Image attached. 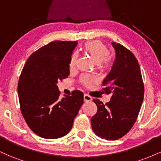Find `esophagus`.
<instances>
[{
  "label": "esophagus",
  "instance_id": "34e87169",
  "mask_svg": "<svg viewBox=\"0 0 161 161\" xmlns=\"http://www.w3.org/2000/svg\"><path fill=\"white\" fill-rule=\"evenodd\" d=\"M84 101L85 102H88V101H91L92 98L91 96H89L88 95H86V94H85L84 95Z\"/></svg>",
  "mask_w": 161,
  "mask_h": 161
}]
</instances>
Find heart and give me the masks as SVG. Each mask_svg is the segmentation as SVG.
Instances as JSON below:
<instances>
[{
    "mask_svg": "<svg viewBox=\"0 0 161 161\" xmlns=\"http://www.w3.org/2000/svg\"><path fill=\"white\" fill-rule=\"evenodd\" d=\"M85 52L90 55L92 60L97 64L101 71L108 72L112 69L114 64V59L110 53L109 49L104 42L100 40H93L87 42L83 45ZM77 56L73 53L69 62L70 68H73L76 63ZM81 82L86 86H88L95 81V78L90 75H82L80 79Z\"/></svg>",
    "mask_w": 161,
    "mask_h": 161,
    "instance_id": "heart-1",
    "label": "heart"
}]
</instances>
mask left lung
<instances>
[{"instance_id": "left-lung-1", "label": "left lung", "mask_w": 161, "mask_h": 161, "mask_svg": "<svg viewBox=\"0 0 161 161\" xmlns=\"http://www.w3.org/2000/svg\"><path fill=\"white\" fill-rule=\"evenodd\" d=\"M116 50L114 66L103 82L102 92L111 95L106 104L94 99L97 111L92 117L95 135L106 140H116L129 132L137 119L145 94L141 69L131 51L113 42Z\"/></svg>"}]
</instances>
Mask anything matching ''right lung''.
<instances>
[{
	"label": "right lung",
	"instance_id": "1",
	"mask_svg": "<svg viewBox=\"0 0 161 161\" xmlns=\"http://www.w3.org/2000/svg\"><path fill=\"white\" fill-rule=\"evenodd\" d=\"M77 42L53 41L30 55L18 82L20 110L29 127L40 137L61 138L69 132L83 104V93L60 98L57 83L69 75Z\"/></svg>",
	"mask_w": 161,
	"mask_h": 161
}]
</instances>
